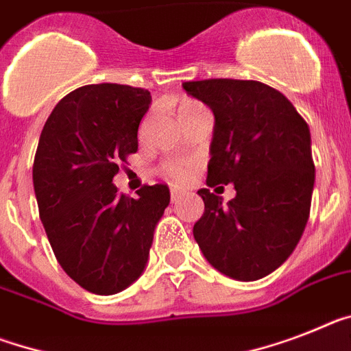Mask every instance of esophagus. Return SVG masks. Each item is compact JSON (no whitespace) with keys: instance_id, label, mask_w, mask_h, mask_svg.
Instances as JSON below:
<instances>
[{"instance_id":"1","label":"esophagus","mask_w":351,"mask_h":351,"mask_svg":"<svg viewBox=\"0 0 351 351\" xmlns=\"http://www.w3.org/2000/svg\"><path fill=\"white\" fill-rule=\"evenodd\" d=\"M182 196H184V193H182L180 189H171V202H173V203L178 202Z\"/></svg>"}]
</instances>
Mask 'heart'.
<instances>
[{"instance_id": "1", "label": "heart", "mask_w": 351, "mask_h": 351, "mask_svg": "<svg viewBox=\"0 0 351 351\" xmlns=\"http://www.w3.org/2000/svg\"><path fill=\"white\" fill-rule=\"evenodd\" d=\"M189 105H196V103H184L182 107H189ZM164 173H166V176H169V178H173V180H185L187 176H189V169H187V166H184V164H180V162H175V164H167L166 167H164Z\"/></svg>"}]
</instances>
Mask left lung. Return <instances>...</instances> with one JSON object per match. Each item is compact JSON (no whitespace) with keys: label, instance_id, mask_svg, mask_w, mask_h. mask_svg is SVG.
Wrapping results in <instances>:
<instances>
[{"label":"left lung","instance_id":"1","mask_svg":"<svg viewBox=\"0 0 351 351\" xmlns=\"http://www.w3.org/2000/svg\"><path fill=\"white\" fill-rule=\"evenodd\" d=\"M214 114L207 185L234 184L235 198L199 189L205 212L193 234L203 257L234 280L280 267L307 225L314 189L311 130L293 103L253 80L185 82Z\"/></svg>","mask_w":351,"mask_h":351}]
</instances>
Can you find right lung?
Masks as SVG:
<instances>
[{
    "label": "right lung",
    "instance_id": "right-lung-1",
    "mask_svg": "<svg viewBox=\"0 0 351 351\" xmlns=\"http://www.w3.org/2000/svg\"><path fill=\"white\" fill-rule=\"evenodd\" d=\"M146 89L96 84L73 90L49 114L34 160V189L53 253L94 294L125 291L144 273L169 187L144 185L137 198L112 184L137 152Z\"/></svg>",
    "mask_w": 351,
    "mask_h": 351
}]
</instances>
